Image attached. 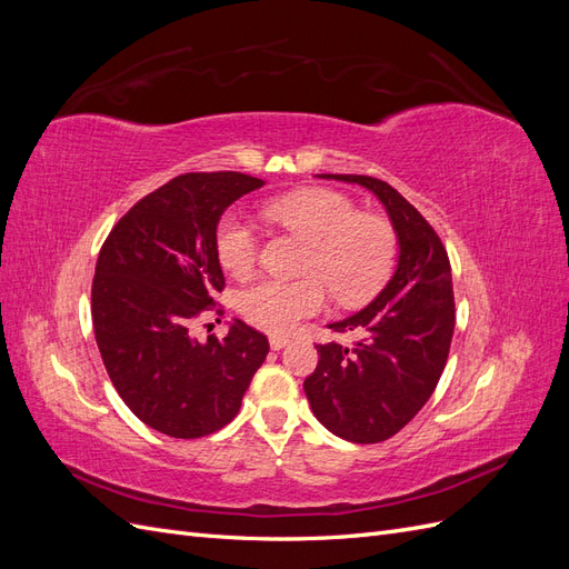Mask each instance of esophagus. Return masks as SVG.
Listing matches in <instances>:
<instances>
[{
  "instance_id": "esophagus-1",
  "label": "esophagus",
  "mask_w": 569,
  "mask_h": 569,
  "mask_svg": "<svg viewBox=\"0 0 569 569\" xmlns=\"http://www.w3.org/2000/svg\"><path fill=\"white\" fill-rule=\"evenodd\" d=\"M289 343V339L287 337H270V349L272 351H280V349H284Z\"/></svg>"
}]
</instances>
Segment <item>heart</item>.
<instances>
[{"label":"heart","instance_id":"heart-1","mask_svg":"<svg viewBox=\"0 0 569 569\" xmlns=\"http://www.w3.org/2000/svg\"><path fill=\"white\" fill-rule=\"evenodd\" d=\"M263 213L311 244L303 272L318 274L343 306L368 301L391 274L396 232L385 218L358 213L347 194L320 187L299 189L268 201ZM216 249L222 268L247 274L258 261V234L244 216L228 213L218 226ZM319 281L261 278L239 291V311L266 332H289L325 308L327 291Z\"/></svg>","mask_w":569,"mask_h":569}]
</instances>
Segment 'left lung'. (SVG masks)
I'll list each match as a JSON object with an SVG mask.
<instances>
[{
	"instance_id": "1",
	"label": "left lung",
	"mask_w": 569,
	"mask_h": 569,
	"mask_svg": "<svg viewBox=\"0 0 569 569\" xmlns=\"http://www.w3.org/2000/svg\"><path fill=\"white\" fill-rule=\"evenodd\" d=\"M318 178L370 189L399 239L387 287L363 311L330 325L358 339L351 347L318 343V368L303 382L320 425L347 441L377 443L401 432L439 385L456 327L451 263L435 228L385 180Z\"/></svg>"
}]
</instances>
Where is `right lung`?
<instances>
[{"label":"right lung","instance_id":"obj_1","mask_svg":"<svg viewBox=\"0 0 569 569\" xmlns=\"http://www.w3.org/2000/svg\"><path fill=\"white\" fill-rule=\"evenodd\" d=\"M263 184L234 170L178 176L137 201L99 251L92 322L101 360L120 399L161 435L199 439L232 422L268 356L266 335L242 320L222 339L192 337L226 287L220 216Z\"/></svg>","mask_w":569,"mask_h":569}]
</instances>
